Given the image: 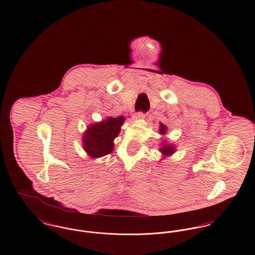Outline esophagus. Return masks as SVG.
I'll use <instances>...</instances> for the list:
<instances>
[{"mask_svg":"<svg viewBox=\"0 0 255 255\" xmlns=\"http://www.w3.org/2000/svg\"><path fill=\"white\" fill-rule=\"evenodd\" d=\"M142 118H144V114L143 113H137V114H135L133 116V119L134 120H140Z\"/></svg>","mask_w":255,"mask_h":255,"instance_id":"1","label":"esophagus"}]
</instances>
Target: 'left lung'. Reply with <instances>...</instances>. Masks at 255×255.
I'll use <instances>...</instances> for the list:
<instances>
[{
  "label": "left lung",
  "mask_w": 255,
  "mask_h": 255,
  "mask_svg": "<svg viewBox=\"0 0 255 255\" xmlns=\"http://www.w3.org/2000/svg\"><path fill=\"white\" fill-rule=\"evenodd\" d=\"M159 133L161 134V135H165L166 134V132H167V127H166V125H164L163 123H161L160 124V128H159ZM159 150H160V152L163 154V156H170V155H172L174 152H175V150H176V148H175V146L174 145H171V144H163V146L161 147V148H159Z\"/></svg>",
  "instance_id": "obj_1"
}]
</instances>
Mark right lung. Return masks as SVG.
Returning <instances> with one entry per match:
<instances>
[{
  "instance_id": "right-lung-1",
  "label": "right lung",
  "mask_w": 255,
  "mask_h": 255,
  "mask_svg": "<svg viewBox=\"0 0 255 255\" xmlns=\"http://www.w3.org/2000/svg\"><path fill=\"white\" fill-rule=\"evenodd\" d=\"M124 117L109 118L99 123L91 124L82 136L83 148L92 158H99L111 153L114 148V139L118 137Z\"/></svg>"
}]
</instances>
